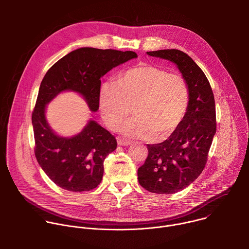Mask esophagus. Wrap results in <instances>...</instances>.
<instances>
[{
    "label": "esophagus",
    "mask_w": 249,
    "mask_h": 249,
    "mask_svg": "<svg viewBox=\"0 0 249 249\" xmlns=\"http://www.w3.org/2000/svg\"><path fill=\"white\" fill-rule=\"evenodd\" d=\"M117 143H118L119 146H130V145H131V142H129V141H124V140H121V139H119V140L117 141Z\"/></svg>",
    "instance_id": "obj_1"
}]
</instances>
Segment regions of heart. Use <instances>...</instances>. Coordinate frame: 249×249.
Returning a JSON list of instances; mask_svg holds the SVG:
<instances>
[{
	"mask_svg": "<svg viewBox=\"0 0 249 249\" xmlns=\"http://www.w3.org/2000/svg\"><path fill=\"white\" fill-rule=\"evenodd\" d=\"M188 100V86L181 75L152 65L133 67L116 83H103L98 94L99 110L108 128L117 130L133 106L135 116L121 132L145 140L169 137L183 120Z\"/></svg>",
	"mask_w": 249,
	"mask_h": 249,
	"instance_id": "obj_1",
	"label": "heart"
}]
</instances>
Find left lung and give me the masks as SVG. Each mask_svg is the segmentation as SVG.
<instances>
[{
  "instance_id": "1",
  "label": "left lung",
  "mask_w": 249,
  "mask_h": 249,
  "mask_svg": "<svg viewBox=\"0 0 249 249\" xmlns=\"http://www.w3.org/2000/svg\"><path fill=\"white\" fill-rule=\"evenodd\" d=\"M147 54L175 64L188 86V106L180 125L162 143L148 145V158L138 169L142 187L173 194L198 178L206 165L216 134L215 98L204 72L186 53L164 49Z\"/></svg>"
}]
</instances>
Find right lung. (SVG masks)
Here are the masks:
<instances>
[{
  "instance_id": "obj_1",
  "label": "right lung",
  "mask_w": 249,
  "mask_h": 249,
  "mask_svg": "<svg viewBox=\"0 0 249 249\" xmlns=\"http://www.w3.org/2000/svg\"><path fill=\"white\" fill-rule=\"evenodd\" d=\"M137 57L133 51L83 47L61 58L45 74L31 118L34 153L43 171L59 187L73 192L97 187L102 180L103 161L116 150L117 142L92 119L72 137L58 135L46 119L47 104L64 91H74L86 100L91 112H96L100 78Z\"/></svg>"
}]
</instances>
